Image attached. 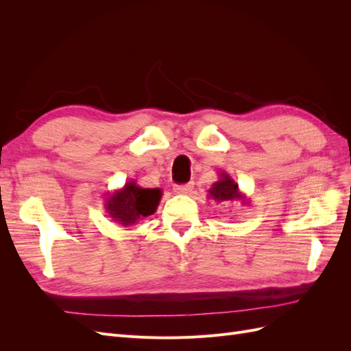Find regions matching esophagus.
Segmentation results:
<instances>
[{"label":"esophagus","mask_w":351,"mask_h":351,"mask_svg":"<svg viewBox=\"0 0 351 351\" xmlns=\"http://www.w3.org/2000/svg\"><path fill=\"white\" fill-rule=\"evenodd\" d=\"M195 187V183H187V184H180V186H174V192L178 193V195H187L193 190Z\"/></svg>","instance_id":"obj_1"}]
</instances>
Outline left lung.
<instances>
[{
    "mask_svg": "<svg viewBox=\"0 0 351 351\" xmlns=\"http://www.w3.org/2000/svg\"><path fill=\"white\" fill-rule=\"evenodd\" d=\"M218 182L212 184V187L208 190V197L215 200L217 204L221 202H232V200H240L241 204H249V197L240 192L239 184L234 182V178L226 171L218 173Z\"/></svg>",
    "mask_w": 351,
    "mask_h": 351,
    "instance_id": "1",
    "label": "left lung"
}]
</instances>
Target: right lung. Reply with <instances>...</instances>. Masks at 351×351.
Returning <instances> with one entry per match:
<instances>
[{
	"mask_svg": "<svg viewBox=\"0 0 351 351\" xmlns=\"http://www.w3.org/2000/svg\"><path fill=\"white\" fill-rule=\"evenodd\" d=\"M161 197V189H143L137 186L134 180H130L121 189L108 192L104 206L117 224L130 227L142 218L155 214Z\"/></svg>",
	"mask_w": 351,
	"mask_h": 351,
	"instance_id": "right-lung-1",
	"label": "right lung"
}]
</instances>
